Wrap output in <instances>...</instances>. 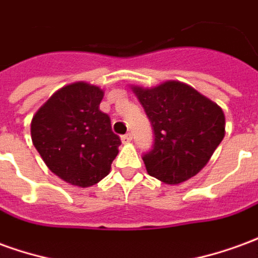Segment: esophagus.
<instances>
[{
  "mask_svg": "<svg viewBox=\"0 0 258 258\" xmlns=\"http://www.w3.org/2000/svg\"><path fill=\"white\" fill-rule=\"evenodd\" d=\"M121 141H123L124 144H128V142H131V141H133V135L130 134H124L123 137H121Z\"/></svg>",
  "mask_w": 258,
  "mask_h": 258,
  "instance_id": "1",
  "label": "esophagus"
}]
</instances>
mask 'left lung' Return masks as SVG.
<instances>
[{
    "label": "left lung",
    "instance_id": "obj_1",
    "mask_svg": "<svg viewBox=\"0 0 258 258\" xmlns=\"http://www.w3.org/2000/svg\"><path fill=\"white\" fill-rule=\"evenodd\" d=\"M134 91L155 135L142 156L148 174L170 185L196 175L225 134L221 107L178 81Z\"/></svg>",
    "mask_w": 258,
    "mask_h": 258
}]
</instances>
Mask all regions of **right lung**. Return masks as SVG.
<instances>
[{
    "mask_svg": "<svg viewBox=\"0 0 258 258\" xmlns=\"http://www.w3.org/2000/svg\"><path fill=\"white\" fill-rule=\"evenodd\" d=\"M103 91L87 83L55 92L31 120V140L48 168L81 188L105 178L121 144L99 110Z\"/></svg>",
    "mask_w": 258,
    "mask_h": 258,
    "instance_id": "add662e5",
    "label": "right lung"
}]
</instances>
